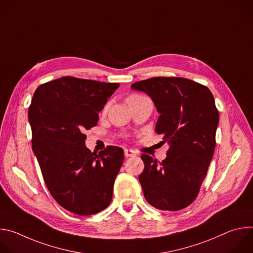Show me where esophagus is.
I'll return each instance as SVG.
<instances>
[{"instance_id":"1","label":"esophagus","mask_w":253,"mask_h":253,"mask_svg":"<svg viewBox=\"0 0 253 253\" xmlns=\"http://www.w3.org/2000/svg\"><path fill=\"white\" fill-rule=\"evenodd\" d=\"M124 154H125L126 157H132V156L136 155V153H135L133 150H130V149H125Z\"/></svg>"}]
</instances>
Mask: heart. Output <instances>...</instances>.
I'll return each instance as SVG.
<instances>
[{"label":"heart","mask_w":253,"mask_h":253,"mask_svg":"<svg viewBox=\"0 0 253 253\" xmlns=\"http://www.w3.org/2000/svg\"><path fill=\"white\" fill-rule=\"evenodd\" d=\"M137 97H140V96H138V95H132V96H130L129 98H137ZM129 98H128V99H129ZM107 108H108V105L105 106V110L107 109Z\"/></svg>","instance_id":"heart-1"}]
</instances>
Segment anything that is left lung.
I'll use <instances>...</instances> for the list:
<instances>
[{"mask_svg":"<svg viewBox=\"0 0 253 253\" xmlns=\"http://www.w3.org/2000/svg\"><path fill=\"white\" fill-rule=\"evenodd\" d=\"M131 89L151 98L159 113L155 131L170 145L161 163L141 155L144 197L156 209L181 210L197 197L213 157L219 123L213 95L201 84L177 77L139 81Z\"/></svg>","mask_w":253,"mask_h":253,"instance_id":"8db88e82","label":"left lung"}]
</instances>
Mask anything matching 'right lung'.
Returning a JSON list of instances; mask_svg holds the SVG:
<instances>
[{
    "label": "right lung",
    "instance_id": "1",
    "mask_svg": "<svg viewBox=\"0 0 253 253\" xmlns=\"http://www.w3.org/2000/svg\"><path fill=\"white\" fill-rule=\"evenodd\" d=\"M119 86L63 77L33 95L28 113L33 152L51 195L72 213L96 214L111 203L124 152L108 146L92 153L84 133L97 125L98 113Z\"/></svg>",
    "mask_w": 253,
    "mask_h": 253
}]
</instances>
